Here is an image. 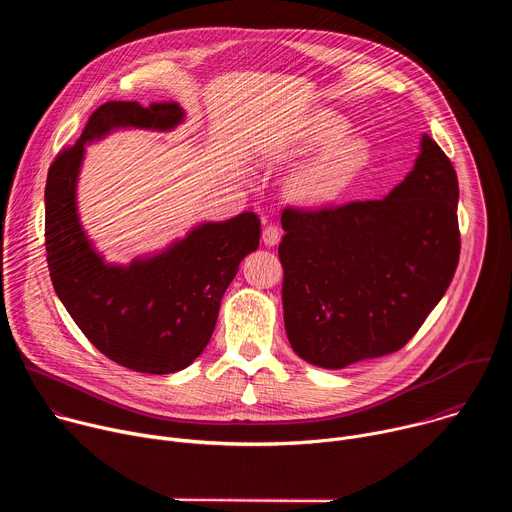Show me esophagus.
<instances>
[{
    "label": "esophagus",
    "instance_id": "obj_1",
    "mask_svg": "<svg viewBox=\"0 0 512 512\" xmlns=\"http://www.w3.org/2000/svg\"><path fill=\"white\" fill-rule=\"evenodd\" d=\"M261 239H263V243H265L267 247H273V245H277L279 239H281V229H279L277 225H267V227L263 229Z\"/></svg>",
    "mask_w": 512,
    "mask_h": 512
}]
</instances>
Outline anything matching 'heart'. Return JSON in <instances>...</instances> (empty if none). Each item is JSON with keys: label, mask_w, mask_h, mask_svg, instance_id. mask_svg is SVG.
<instances>
[{"label": "heart", "mask_w": 512, "mask_h": 512, "mask_svg": "<svg viewBox=\"0 0 512 512\" xmlns=\"http://www.w3.org/2000/svg\"><path fill=\"white\" fill-rule=\"evenodd\" d=\"M344 119L330 111L316 113L300 143L302 150L314 152L325 148L316 160L304 166L289 184V192L304 204H326L340 196L348 184L371 162V143L360 135H348Z\"/></svg>", "instance_id": "obj_1"}]
</instances>
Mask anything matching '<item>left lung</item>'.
I'll return each instance as SVG.
<instances>
[{
  "instance_id": "8db88e82",
  "label": "left lung",
  "mask_w": 512,
  "mask_h": 512,
  "mask_svg": "<svg viewBox=\"0 0 512 512\" xmlns=\"http://www.w3.org/2000/svg\"><path fill=\"white\" fill-rule=\"evenodd\" d=\"M458 176L429 135L381 200L281 212L283 322L322 369L403 348L452 283L460 259Z\"/></svg>"
}]
</instances>
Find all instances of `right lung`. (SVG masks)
Masks as SVG:
<instances>
[{
  "mask_svg": "<svg viewBox=\"0 0 512 512\" xmlns=\"http://www.w3.org/2000/svg\"><path fill=\"white\" fill-rule=\"evenodd\" d=\"M182 121L178 103L109 101L89 117L77 143L56 156L44 190L46 261L56 296L95 348L150 375L182 371L206 348L239 263L259 247V216L243 212L204 223L158 255L109 265L81 227L77 180L87 143L119 127L168 131Z\"/></svg>",
  "mask_w": 512,
  "mask_h": 512,
  "instance_id": "right-lung-1",
  "label": "right lung"
}]
</instances>
